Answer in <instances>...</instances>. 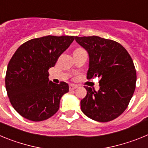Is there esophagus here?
<instances>
[{"mask_svg":"<svg viewBox=\"0 0 148 148\" xmlns=\"http://www.w3.org/2000/svg\"><path fill=\"white\" fill-rule=\"evenodd\" d=\"M76 88H78V86L75 84H70V90H74Z\"/></svg>","mask_w":148,"mask_h":148,"instance_id":"34e87169","label":"esophagus"}]
</instances>
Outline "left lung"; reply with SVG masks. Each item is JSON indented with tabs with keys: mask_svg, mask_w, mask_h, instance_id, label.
I'll return each instance as SVG.
<instances>
[{
	"mask_svg": "<svg viewBox=\"0 0 148 148\" xmlns=\"http://www.w3.org/2000/svg\"><path fill=\"white\" fill-rule=\"evenodd\" d=\"M75 40L89 54L87 79H100L99 91L84 87L87 95L81 101V109L95 121H112L126 110L135 90L136 71L133 60L115 40L99 36H75Z\"/></svg>",
	"mask_w": 148,
	"mask_h": 148,
	"instance_id": "8db88e82",
	"label": "left lung"
}]
</instances>
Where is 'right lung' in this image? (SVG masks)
Masks as SVG:
<instances>
[{"mask_svg": "<svg viewBox=\"0 0 148 148\" xmlns=\"http://www.w3.org/2000/svg\"><path fill=\"white\" fill-rule=\"evenodd\" d=\"M75 39L47 35L31 39L18 48L8 64L5 84L10 103L23 118L40 121L59 109L68 84L49 82V69Z\"/></svg>", "mask_w": 148, "mask_h": 148, "instance_id": "obj_1", "label": "right lung"}]
</instances>
